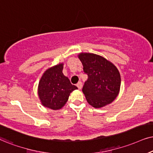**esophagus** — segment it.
<instances>
[{
  "label": "esophagus",
  "instance_id": "esophagus-1",
  "mask_svg": "<svg viewBox=\"0 0 153 153\" xmlns=\"http://www.w3.org/2000/svg\"><path fill=\"white\" fill-rule=\"evenodd\" d=\"M77 87H78V88L79 89V90H80L81 88H82V83L81 82H78V83H77Z\"/></svg>",
  "mask_w": 153,
  "mask_h": 153
}]
</instances>
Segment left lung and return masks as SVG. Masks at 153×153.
Segmentation results:
<instances>
[{
	"mask_svg": "<svg viewBox=\"0 0 153 153\" xmlns=\"http://www.w3.org/2000/svg\"><path fill=\"white\" fill-rule=\"evenodd\" d=\"M78 58L88 75L82 88L87 101L94 108L111 103L119 94L121 86L120 73L113 63L101 56L81 53Z\"/></svg>",
	"mask_w": 153,
	"mask_h": 153,
	"instance_id": "1",
	"label": "left lung"
}]
</instances>
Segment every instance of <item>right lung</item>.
I'll list each match as a JSON object with an SVG mask.
<instances>
[{"instance_id":"right-lung-1","label":"right lung","mask_w":153,"mask_h":153,"mask_svg":"<svg viewBox=\"0 0 153 153\" xmlns=\"http://www.w3.org/2000/svg\"><path fill=\"white\" fill-rule=\"evenodd\" d=\"M63 63H59L47 69L39 82L38 94L42 105L53 110L61 109L71 92L78 89L63 75Z\"/></svg>"}]
</instances>
